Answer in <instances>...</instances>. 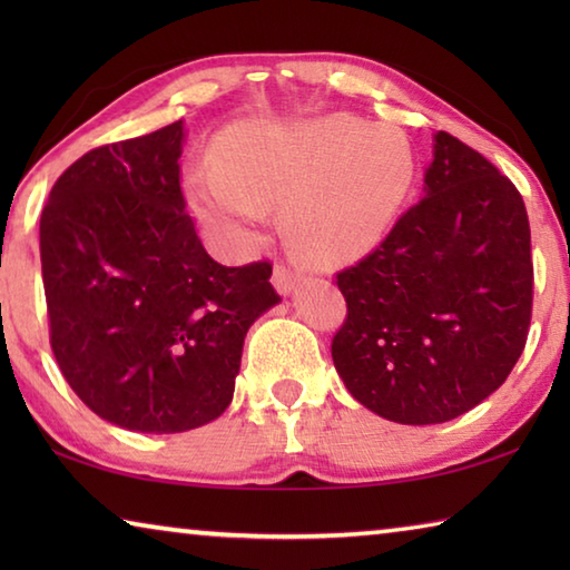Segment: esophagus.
<instances>
[{
  "instance_id": "obj_1",
  "label": "esophagus",
  "mask_w": 570,
  "mask_h": 570,
  "mask_svg": "<svg viewBox=\"0 0 570 570\" xmlns=\"http://www.w3.org/2000/svg\"><path fill=\"white\" fill-rule=\"evenodd\" d=\"M298 282H302V274L294 272V268H288L284 264L274 266V286L278 294H292Z\"/></svg>"
}]
</instances>
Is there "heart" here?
I'll return each instance as SVG.
<instances>
[{
  "label": "heart",
  "mask_w": 570,
  "mask_h": 570,
  "mask_svg": "<svg viewBox=\"0 0 570 570\" xmlns=\"http://www.w3.org/2000/svg\"><path fill=\"white\" fill-rule=\"evenodd\" d=\"M216 166L186 176L190 208L228 246L256 244L268 206L282 204L288 248L312 264L374 248L407 200L417 156L407 135L354 115L238 122L218 135Z\"/></svg>",
  "instance_id": "b5f03b06"
}]
</instances>
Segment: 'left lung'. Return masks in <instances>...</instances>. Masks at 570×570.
Returning a JSON list of instances; mask_svg holds the SVG:
<instances>
[{"mask_svg": "<svg viewBox=\"0 0 570 570\" xmlns=\"http://www.w3.org/2000/svg\"><path fill=\"white\" fill-rule=\"evenodd\" d=\"M332 360L366 410L402 424L455 420L508 380L533 314L523 196L493 163L435 135L424 198L342 268Z\"/></svg>", "mask_w": 570, "mask_h": 570, "instance_id": "obj_1", "label": "left lung"}]
</instances>
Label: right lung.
<instances>
[{
	"label": "right lung",
	"mask_w": 570,
	"mask_h": 570,
	"mask_svg": "<svg viewBox=\"0 0 570 570\" xmlns=\"http://www.w3.org/2000/svg\"><path fill=\"white\" fill-rule=\"evenodd\" d=\"M183 120L85 153L40 218L62 377L118 428L170 435L234 400L248 326L282 302L272 264L220 266L180 190Z\"/></svg>",
	"instance_id": "1"
}]
</instances>
